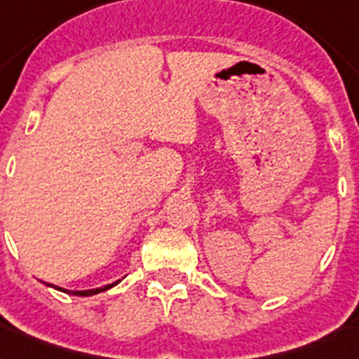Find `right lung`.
<instances>
[{
	"label": "right lung",
	"mask_w": 359,
	"mask_h": 359,
	"mask_svg": "<svg viewBox=\"0 0 359 359\" xmlns=\"http://www.w3.org/2000/svg\"><path fill=\"white\" fill-rule=\"evenodd\" d=\"M117 283H119V281H115V283L106 285V287H100V289H93V290H72V292H70V290H69V294H76V296H91V294H98V292H102V290L111 289V287H114V285H117ZM50 287H53V285H50ZM55 289H59V287H55ZM59 290H65V289H59ZM65 292H67V290H65Z\"/></svg>",
	"instance_id": "obj_1"
}]
</instances>
